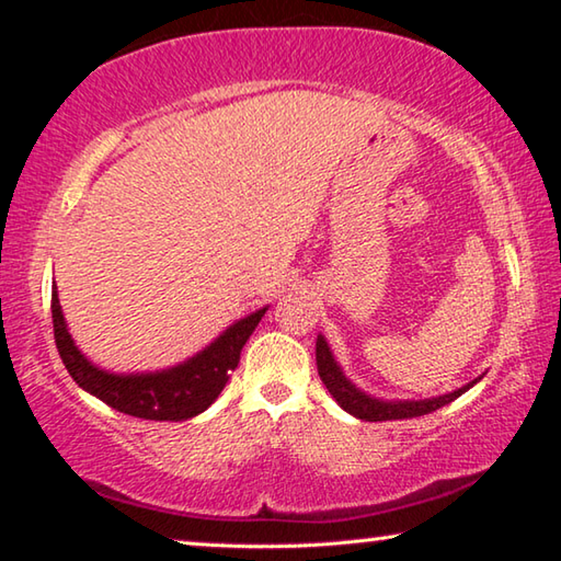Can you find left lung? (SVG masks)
Here are the masks:
<instances>
[{
	"mask_svg": "<svg viewBox=\"0 0 561 561\" xmlns=\"http://www.w3.org/2000/svg\"><path fill=\"white\" fill-rule=\"evenodd\" d=\"M317 368H319L321 381H324V386L329 388V393L334 396V401L344 408L346 413L360 417V421H371V423L374 421H401V417H417V415L433 413V411H438V408L455 401V398L462 396L468 388H472L480 381V378H474V381L458 388V391L435 396V398H423V401H381V398H371L364 391H358V388L348 381L344 371H341V366L336 364L334 354H331L327 339L321 334L317 336Z\"/></svg>",
	"mask_w": 561,
	"mask_h": 561,
	"instance_id": "obj_1",
	"label": "left lung"
}]
</instances>
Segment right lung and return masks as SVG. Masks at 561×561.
I'll list each match as a JSON object with an SVG mask.
<instances>
[{
    "label": "right lung",
    "instance_id": "1",
    "mask_svg": "<svg viewBox=\"0 0 561 561\" xmlns=\"http://www.w3.org/2000/svg\"><path fill=\"white\" fill-rule=\"evenodd\" d=\"M264 311H267V307L234 321L210 346H205L201 354L183 360V364L165 368V371L123 376L93 366L76 348L69 329H66L59 291H56V284L51 287L54 339L66 371L71 374L83 391L101 398L106 405L126 415L146 417V421H187V417L210 408L215 398L222 393L225 383L230 381V374L237 364H240L242 346L252 336V331L257 329Z\"/></svg>",
    "mask_w": 561,
    "mask_h": 561
}]
</instances>
